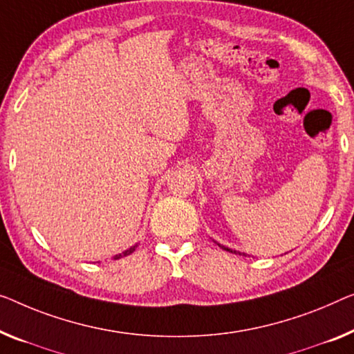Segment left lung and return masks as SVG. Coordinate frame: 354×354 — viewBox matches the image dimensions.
<instances>
[{
	"label": "left lung",
	"instance_id": "8db88e82",
	"mask_svg": "<svg viewBox=\"0 0 354 354\" xmlns=\"http://www.w3.org/2000/svg\"><path fill=\"white\" fill-rule=\"evenodd\" d=\"M224 248V246H223ZM225 251H229V252H234V254H240V252H236V251H232V250H229V248H224Z\"/></svg>",
	"mask_w": 354,
	"mask_h": 354
}]
</instances>
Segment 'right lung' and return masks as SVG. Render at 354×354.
Segmentation results:
<instances>
[{
	"instance_id": "obj_1",
	"label": "right lung",
	"mask_w": 354,
	"mask_h": 354,
	"mask_svg": "<svg viewBox=\"0 0 354 354\" xmlns=\"http://www.w3.org/2000/svg\"><path fill=\"white\" fill-rule=\"evenodd\" d=\"M136 246H138V245L131 246V248H130V250H127V251H124V252H122V254H115V256L113 257V259H120V257H125V256H129V254H131V252H133V251L136 250Z\"/></svg>"
}]
</instances>
